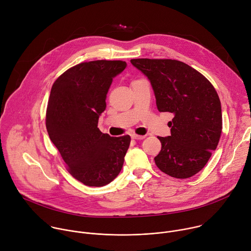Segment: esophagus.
<instances>
[{
	"label": "esophagus",
	"instance_id": "esophagus-1",
	"mask_svg": "<svg viewBox=\"0 0 251 251\" xmlns=\"http://www.w3.org/2000/svg\"><path fill=\"white\" fill-rule=\"evenodd\" d=\"M131 137H132V139H135V140H142V139H144V138H145V136H142V135H136V134H132V135H131Z\"/></svg>",
	"mask_w": 251,
	"mask_h": 251
}]
</instances>
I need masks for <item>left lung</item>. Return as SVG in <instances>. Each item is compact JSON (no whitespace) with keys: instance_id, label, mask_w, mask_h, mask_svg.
Listing matches in <instances>:
<instances>
[{"instance_id":"1","label":"left lung","mask_w":251,"mask_h":251,"mask_svg":"<svg viewBox=\"0 0 251 251\" xmlns=\"http://www.w3.org/2000/svg\"><path fill=\"white\" fill-rule=\"evenodd\" d=\"M151 82L160 112H171V136L158 137L155 157L165 174L188 178L199 173L218 147L223 129L220 97L195 68L175 59H131Z\"/></svg>"}]
</instances>
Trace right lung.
I'll return each mask as SVG.
<instances>
[{"instance_id": "1", "label": "right lung", "mask_w": 251, "mask_h": 251, "mask_svg": "<svg viewBox=\"0 0 251 251\" xmlns=\"http://www.w3.org/2000/svg\"><path fill=\"white\" fill-rule=\"evenodd\" d=\"M122 60H94L67 69L53 83L46 125L70 175L89 187H102L119 175L131 138L102 133L98 119L106 108L113 78L126 68Z\"/></svg>"}]
</instances>
